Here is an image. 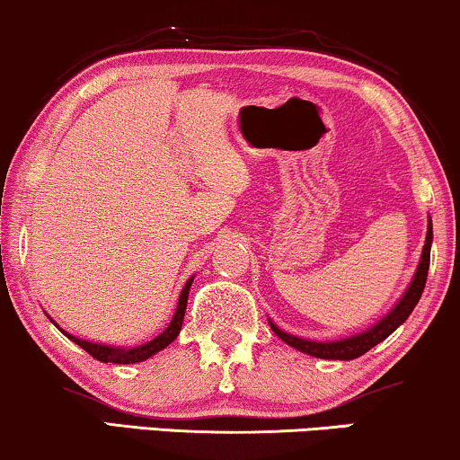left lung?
Listing matches in <instances>:
<instances>
[{
  "label": "left lung",
  "instance_id": "8db88e82",
  "mask_svg": "<svg viewBox=\"0 0 460 460\" xmlns=\"http://www.w3.org/2000/svg\"><path fill=\"white\" fill-rule=\"evenodd\" d=\"M431 238H433V232H431V224H429L417 274H414V279L411 282V287H408V291L404 293V297L400 299V304L395 305L379 324H375L373 329L362 332V335L348 337V339H341V341H332V343H318V341H307V339L288 335V332L280 331L279 326L272 323H270V326H272V331L282 339V341L288 343L295 349L304 351V354H307V356L323 358V360H354V358H360L362 354H367L370 348H375L376 343H381L383 339H387L389 335H392V332L398 329V326L404 323L408 316H411L414 305L419 304L420 295H423L425 282H427V270H429Z\"/></svg>",
  "mask_w": 460,
  "mask_h": 460
}]
</instances>
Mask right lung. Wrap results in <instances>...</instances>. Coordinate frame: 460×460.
I'll return each mask as SVG.
<instances>
[{
	"mask_svg": "<svg viewBox=\"0 0 460 460\" xmlns=\"http://www.w3.org/2000/svg\"><path fill=\"white\" fill-rule=\"evenodd\" d=\"M190 285H192V279L186 282V287L181 288V295H180V301H178V310L173 314V320L169 323V326L165 331L161 332L159 337H155L153 341L140 345V348H131V349H119V348H109V345H98V343H90V341H81V339L68 335H65L71 339L73 343H77L81 349H85L87 354L92 358H96L100 362H112V364H136V362H142L146 360V358L155 356L156 351H161L163 348H167L169 343L173 341L175 337L180 335V329H181V323H184V314H186V304H188V293H190Z\"/></svg>",
	"mask_w": 460,
	"mask_h": 460,
	"instance_id": "right-lung-1",
	"label": "right lung"
}]
</instances>
